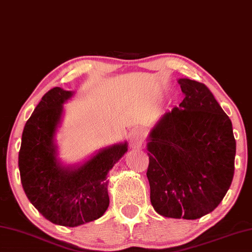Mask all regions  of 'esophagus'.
<instances>
[{"label": "esophagus", "instance_id": "1", "mask_svg": "<svg viewBox=\"0 0 252 252\" xmlns=\"http://www.w3.org/2000/svg\"><path fill=\"white\" fill-rule=\"evenodd\" d=\"M129 142L131 148H133V149H139V148L142 146L143 142V135L141 131L138 129L131 131L129 134Z\"/></svg>", "mask_w": 252, "mask_h": 252}]
</instances>
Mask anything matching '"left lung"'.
Returning a JSON list of instances; mask_svg holds the SVG:
<instances>
[{
  "mask_svg": "<svg viewBox=\"0 0 252 252\" xmlns=\"http://www.w3.org/2000/svg\"><path fill=\"white\" fill-rule=\"evenodd\" d=\"M178 83L185 98L151 131L147 177L156 212L195 220L212 212L230 189L235 139L231 120L204 84Z\"/></svg>",
  "mask_w": 252,
  "mask_h": 252,
  "instance_id": "obj_1",
  "label": "left lung"
}]
</instances>
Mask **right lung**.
I'll use <instances>...</instances> for the list:
<instances>
[{
  "label": "right lung",
  "instance_id": "obj_1",
  "mask_svg": "<svg viewBox=\"0 0 252 252\" xmlns=\"http://www.w3.org/2000/svg\"><path fill=\"white\" fill-rule=\"evenodd\" d=\"M71 92L54 87L43 95L22 133L19 169L23 190L47 220L77 226L101 218L110 203L106 177L123 155L126 143L99 151L77 168H63L56 160L54 135L63 103Z\"/></svg>",
  "mask_w": 252,
  "mask_h": 252
}]
</instances>
